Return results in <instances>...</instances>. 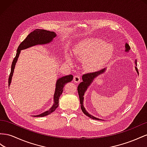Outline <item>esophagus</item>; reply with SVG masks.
I'll return each instance as SVG.
<instances>
[{"instance_id": "obj_1", "label": "esophagus", "mask_w": 147, "mask_h": 147, "mask_svg": "<svg viewBox=\"0 0 147 147\" xmlns=\"http://www.w3.org/2000/svg\"><path fill=\"white\" fill-rule=\"evenodd\" d=\"M73 80L76 83H78L81 81V78L79 76H75L73 78Z\"/></svg>"}]
</instances>
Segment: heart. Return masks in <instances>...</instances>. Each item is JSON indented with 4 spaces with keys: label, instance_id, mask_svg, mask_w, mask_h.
<instances>
[{
    "label": "heart",
    "instance_id": "heart-1",
    "mask_svg": "<svg viewBox=\"0 0 147 147\" xmlns=\"http://www.w3.org/2000/svg\"><path fill=\"white\" fill-rule=\"evenodd\" d=\"M113 53L111 46L97 38L84 40L73 50V57L78 60L84 61L85 69L90 73L101 69L111 60ZM66 60L69 65H73L70 57H67Z\"/></svg>",
    "mask_w": 147,
    "mask_h": 147
}]
</instances>
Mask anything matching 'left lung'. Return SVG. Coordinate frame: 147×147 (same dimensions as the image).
<instances>
[{
	"label": "left lung",
	"instance_id": "left-lung-1",
	"mask_svg": "<svg viewBox=\"0 0 147 147\" xmlns=\"http://www.w3.org/2000/svg\"><path fill=\"white\" fill-rule=\"evenodd\" d=\"M130 49H131V47L130 46L128 45V44L125 43V52H129ZM136 65L137 64V62H135ZM135 69L136 71H137V74H139V71H138V69L137 68V67L135 66ZM107 68H105L102 69V70H100L99 71H97V72L95 73H87L82 76V82H81L80 84H79L78 87V94H79V100H80V104H81V108L82 112L84 113V114L87 116L88 117H89L90 118L93 119H96V120H100V121H104L103 119H100L98 118H96V117L91 115L89 113H88L86 110V108H84V94L86 93V90H87V88L89 87L91 84L94 82V80L95 79L97 78L98 76H99L100 75H101L106 71Z\"/></svg>",
	"mask_w": 147,
	"mask_h": 147
}]
</instances>
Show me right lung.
Returning <instances> with one entry per match:
<instances>
[{
	"mask_svg": "<svg viewBox=\"0 0 147 147\" xmlns=\"http://www.w3.org/2000/svg\"><path fill=\"white\" fill-rule=\"evenodd\" d=\"M57 36L56 33L53 31H46L44 29H35L34 31L31 32L26 38L25 39L22 43L18 46V48L16 50V54L13 62L11 64V72L10 74L9 79H8V87H10V84L11 82V79L14 73V69L15 68V65L16 62L18 61V58L21 52V50L28 49L29 47H33V46L37 45H45L53 41V39ZM73 75H68V76H63L60 78H58L55 85V93L53 95V103L52 107L47 111H46L38 115L32 116L34 117H44L47 115H49L56 110V108L58 107V101L60 95H61L63 90L64 86L66 83L69 82L73 80Z\"/></svg>",
	"mask_w": 147,
	"mask_h": 147,
	"instance_id": "add662e5",
	"label": "right lung"
}]
</instances>
